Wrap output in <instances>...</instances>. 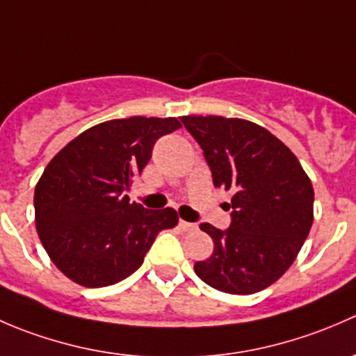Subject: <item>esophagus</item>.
Listing matches in <instances>:
<instances>
[{"mask_svg": "<svg viewBox=\"0 0 356 356\" xmlns=\"http://www.w3.org/2000/svg\"><path fill=\"white\" fill-rule=\"evenodd\" d=\"M179 227H181L182 231H186V232H193V231H196V229H198V225L191 224V222L179 220Z\"/></svg>", "mask_w": 356, "mask_h": 356, "instance_id": "1", "label": "esophagus"}]
</instances>
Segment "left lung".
<instances>
[{
    "label": "left lung",
    "mask_w": 356,
    "mask_h": 356,
    "mask_svg": "<svg viewBox=\"0 0 356 356\" xmlns=\"http://www.w3.org/2000/svg\"><path fill=\"white\" fill-rule=\"evenodd\" d=\"M215 188L234 193L231 227L200 225L213 253L195 272L211 288L253 294L274 284L293 265L314 224V188L288 146L261 125L243 118L186 115Z\"/></svg>",
    "instance_id": "obj_1"
}]
</instances>
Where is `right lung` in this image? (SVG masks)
Masks as SVG:
<instances>
[{"instance_id":"obj_1","label":"right lung","mask_w":356,"mask_h":356,"mask_svg":"<svg viewBox=\"0 0 356 356\" xmlns=\"http://www.w3.org/2000/svg\"><path fill=\"white\" fill-rule=\"evenodd\" d=\"M175 117L115 118L60 149L35 184V229L62 274L84 288L117 284L145 261L158 232L177 225L174 208L129 203L131 188Z\"/></svg>"}]
</instances>
